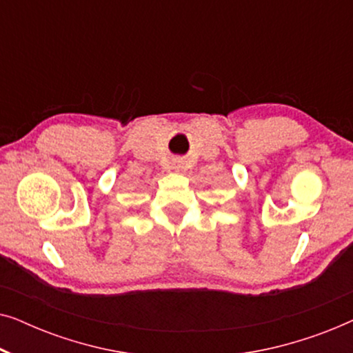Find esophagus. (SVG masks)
<instances>
[{"label": "esophagus", "instance_id": "34e87169", "mask_svg": "<svg viewBox=\"0 0 353 353\" xmlns=\"http://www.w3.org/2000/svg\"><path fill=\"white\" fill-rule=\"evenodd\" d=\"M173 168H175L176 172H180L181 168H183V162H180V161H176L175 163H173Z\"/></svg>", "mask_w": 353, "mask_h": 353}]
</instances>
